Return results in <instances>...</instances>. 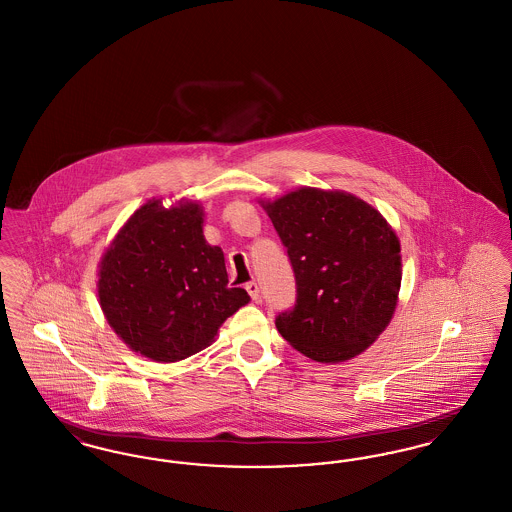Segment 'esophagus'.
I'll use <instances>...</instances> for the list:
<instances>
[{
  "instance_id": "1",
  "label": "esophagus",
  "mask_w": 512,
  "mask_h": 512,
  "mask_svg": "<svg viewBox=\"0 0 512 512\" xmlns=\"http://www.w3.org/2000/svg\"><path fill=\"white\" fill-rule=\"evenodd\" d=\"M245 290L247 293L251 295V299L257 303V301H261V288H259V284L253 280V282H249L247 286H245Z\"/></svg>"
}]
</instances>
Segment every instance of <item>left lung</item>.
Instances as JSON below:
<instances>
[{
  "label": "left lung",
  "instance_id": "obj_1",
  "mask_svg": "<svg viewBox=\"0 0 512 512\" xmlns=\"http://www.w3.org/2000/svg\"><path fill=\"white\" fill-rule=\"evenodd\" d=\"M292 261L297 301L282 338L317 363H343L388 328L401 288V244L384 215L341 190L297 188L261 201Z\"/></svg>",
  "mask_w": 512,
  "mask_h": 512
}]
</instances>
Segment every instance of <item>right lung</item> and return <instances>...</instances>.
Here are the masks:
<instances>
[{
  "instance_id": "add662e5",
  "label": "right lung",
  "mask_w": 512,
  "mask_h": 512,
  "mask_svg": "<svg viewBox=\"0 0 512 512\" xmlns=\"http://www.w3.org/2000/svg\"><path fill=\"white\" fill-rule=\"evenodd\" d=\"M199 201L149 199L122 224L98 267L99 307L134 353L176 363L209 347L251 299L228 288L224 253L203 236Z\"/></svg>"
}]
</instances>
